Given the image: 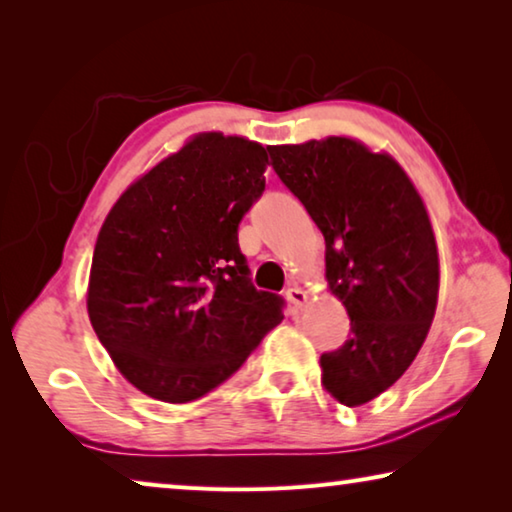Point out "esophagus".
<instances>
[{
	"instance_id": "1",
	"label": "esophagus",
	"mask_w": 512,
	"mask_h": 512,
	"mask_svg": "<svg viewBox=\"0 0 512 512\" xmlns=\"http://www.w3.org/2000/svg\"><path fill=\"white\" fill-rule=\"evenodd\" d=\"M287 300H289L291 305L296 307V309H302V307H305V302H307V293L302 291L300 287H291V289L287 291Z\"/></svg>"
}]
</instances>
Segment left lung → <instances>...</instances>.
Returning <instances> with one entry per match:
<instances>
[{
	"instance_id": "1",
	"label": "left lung",
	"mask_w": 512,
	"mask_h": 512,
	"mask_svg": "<svg viewBox=\"0 0 512 512\" xmlns=\"http://www.w3.org/2000/svg\"><path fill=\"white\" fill-rule=\"evenodd\" d=\"M273 169L325 237V277L350 336L320 357L325 391L361 406L391 388L427 339L440 262L422 196L393 155L354 137L268 146Z\"/></svg>"
}]
</instances>
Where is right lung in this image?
Returning a JSON list of instances; mask_svg holds the SVG:
<instances>
[{"mask_svg": "<svg viewBox=\"0 0 512 512\" xmlns=\"http://www.w3.org/2000/svg\"><path fill=\"white\" fill-rule=\"evenodd\" d=\"M268 164L264 146L246 137L192 135L101 225L90 323L121 375L153 400L210 393L282 323V298L253 287L237 237Z\"/></svg>", "mask_w": 512, "mask_h": 512, "instance_id": "right-lung-1", "label": "right lung"}]
</instances>
